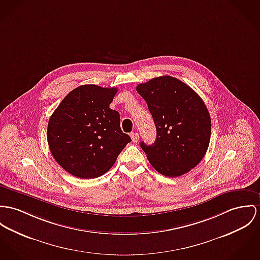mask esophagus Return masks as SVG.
Segmentation results:
<instances>
[{
    "instance_id": "34e87169",
    "label": "esophagus",
    "mask_w": 260,
    "mask_h": 260,
    "mask_svg": "<svg viewBox=\"0 0 260 260\" xmlns=\"http://www.w3.org/2000/svg\"><path fill=\"white\" fill-rule=\"evenodd\" d=\"M131 138H132V140L134 141V142H138L139 140H140V135L138 134V133H132L131 134Z\"/></svg>"
}]
</instances>
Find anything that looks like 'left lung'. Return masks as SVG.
I'll return each instance as SVG.
<instances>
[{
  "label": "left lung",
  "mask_w": 260,
  "mask_h": 260,
  "mask_svg": "<svg viewBox=\"0 0 260 260\" xmlns=\"http://www.w3.org/2000/svg\"><path fill=\"white\" fill-rule=\"evenodd\" d=\"M156 126L151 145L140 142L147 159L160 174L178 177L197 166L211 139L209 111L200 96L171 76H160L138 85Z\"/></svg>",
  "instance_id": "8db88e82"
}]
</instances>
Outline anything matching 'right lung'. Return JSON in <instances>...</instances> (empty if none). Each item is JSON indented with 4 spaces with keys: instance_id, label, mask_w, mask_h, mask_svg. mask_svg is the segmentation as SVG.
Segmentation results:
<instances>
[{
    "instance_id": "1",
    "label": "right lung",
    "mask_w": 260,
    "mask_h": 260,
    "mask_svg": "<svg viewBox=\"0 0 260 260\" xmlns=\"http://www.w3.org/2000/svg\"><path fill=\"white\" fill-rule=\"evenodd\" d=\"M117 92V88L82 85L72 90L51 115L47 125L50 152L73 176H102L132 140L121 132L120 114L110 108Z\"/></svg>"
}]
</instances>
